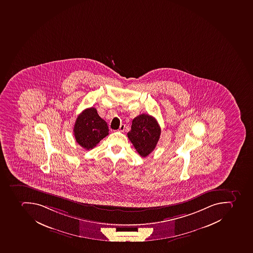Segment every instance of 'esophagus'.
Returning a JSON list of instances; mask_svg holds the SVG:
<instances>
[{
    "label": "esophagus",
    "instance_id": "obj_1",
    "mask_svg": "<svg viewBox=\"0 0 253 253\" xmlns=\"http://www.w3.org/2000/svg\"><path fill=\"white\" fill-rule=\"evenodd\" d=\"M125 128H126V126H125V125H123V124H122V125H121V126H120L119 131H125Z\"/></svg>",
    "mask_w": 253,
    "mask_h": 253
}]
</instances>
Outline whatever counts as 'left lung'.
Masks as SVG:
<instances>
[{
	"mask_svg": "<svg viewBox=\"0 0 253 253\" xmlns=\"http://www.w3.org/2000/svg\"><path fill=\"white\" fill-rule=\"evenodd\" d=\"M160 134L161 128L157 121L144 113L132 120L127 137L140 156L147 157L156 148Z\"/></svg>",
	"mask_w": 253,
	"mask_h": 253,
	"instance_id": "left-lung-1",
	"label": "left lung"
}]
</instances>
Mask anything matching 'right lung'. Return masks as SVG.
Here are the masks:
<instances>
[{
  "instance_id": "obj_1",
  "label": "right lung",
  "mask_w": 253,
  "mask_h": 253,
  "mask_svg": "<svg viewBox=\"0 0 253 253\" xmlns=\"http://www.w3.org/2000/svg\"><path fill=\"white\" fill-rule=\"evenodd\" d=\"M74 135L79 145L86 150L93 149L109 135L107 123L100 118L97 109L91 107L79 114L74 126Z\"/></svg>"
}]
</instances>
